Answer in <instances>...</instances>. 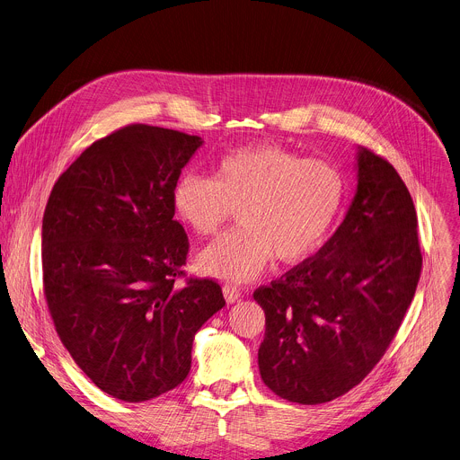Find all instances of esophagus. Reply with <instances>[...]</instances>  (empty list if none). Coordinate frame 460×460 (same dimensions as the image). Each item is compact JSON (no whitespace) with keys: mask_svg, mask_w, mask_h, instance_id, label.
<instances>
[{"mask_svg":"<svg viewBox=\"0 0 460 460\" xmlns=\"http://www.w3.org/2000/svg\"><path fill=\"white\" fill-rule=\"evenodd\" d=\"M224 296H226V301L227 303H234V301H238L240 299V289L236 288V286H233V284H224Z\"/></svg>","mask_w":460,"mask_h":460,"instance_id":"obj_1","label":"esophagus"}]
</instances>
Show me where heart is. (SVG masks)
Instances as JSON below:
<instances>
[{"mask_svg": "<svg viewBox=\"0 0 460 460\" xmlns=\"http://www.w3.org/2000/svg\"><path fill=\"white\" fill-rule=\"evenodd\" d=\"M347 183L336 163L262 143L222 154L213 176L187 172L172 189L176 217L198 236H215L233 208L240 227L199 257L203 271L243 282L275 257L297 264L326 240L345 201Z\"/></svg>", "mask_w": 460, "mask_h": 460, "instance_id": "heart-1", "label": "heart"}]
</instances>
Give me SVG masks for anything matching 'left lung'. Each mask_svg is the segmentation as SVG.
<instances>
[{
  "label": "left lung",
  "mask_w": 460,
  "mask_h": 460,
  "mask_svg": "<svg viewBox=\"0 0 460 460\" xmlns=\"http://www.w3.org/2000/svg\"><path fill=\"white\" fill-rule=\"evenodd\" d=\"M419 220L394 166L358 152V192L319 252L255 289L266 314L262 382L303 405L340 398L378 365L422 271Z\"/></svg>",
  "instance_id": "left-lung-1"
}]
</instances>
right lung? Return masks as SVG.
<instances>
[{
  "label": "right lung",
  "mask_w": 460,
  "mask_h": 460,
  "mask_svg": "<svg viewBox=\"0 0 460 460\" xmlns=\"http://www.w3.org/2000/svg\"><path fill=\"white\" fill-rule=\"evenodd\" d=\"M199 146L198 136L128 124L82 152L46 205L41 277L55 330L122 402L178 387L194 333L226 306L215 279L183 271L190 245L174 220V183Z\"/></svg>",
  "instance_id": "obj_1"
}]
</instances>
